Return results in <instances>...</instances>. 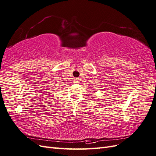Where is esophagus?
I'll list each match as a JSON object with an SVG mask.
<instances>
[{"label": "esophagus", "mask_w": 156, "mask_h": 156, "mask_svg": "<svg viewBox=\"0 0 156 156\" xmlns=\"http://www.w3.org/2000/svg\"><path fill=\"white\" fill-rule=\"evenodd\" d=\"M74 82L75 83H78V82H79V80H78V78H75V79L74 80Z\"/></svg>", "instance_id": "1"}]
</instances>
